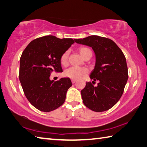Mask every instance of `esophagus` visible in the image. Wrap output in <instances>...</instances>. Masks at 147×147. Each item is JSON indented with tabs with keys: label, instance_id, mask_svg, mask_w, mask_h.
<instances>
[{
	"label": "esophagus",
	"instance_id": "obj_1",
	"mask_svg": "<svg viewBox=\"0 0 147 147\" xmlns=\"http://www.w3.org/2000/svg\"><path fill=\"white\" fill-rule=\"evenodd\" d=\"M76 81H77V79H71V83H75Z\"/></svg>",
	"mask_w": 147,
	"mask_h": 147
}]
</instances>
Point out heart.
<instances>
[{
    "mask_svg": "<svg viewBox=\"0 0 147 147\" xmlns=\"http://www.w3.org/2000/svg\"><path fill=\"white\" fill-rule=\"evenodd\" d=\"M79 51L81 55L85 58L89 55H92V51L87 47H81L79 48ZM69 51H66L62 54L60 57L61 64L63 66H66L68 64ZM88 72V69L85 67L71 66L64 71V76L71 79H79L82 76L85 75Z\"/></svg>",
    "mask_w": 147,
    "mask_h": 147,
    "instance_id": "heart-1",
    "label": "heart"
}]
</instances>
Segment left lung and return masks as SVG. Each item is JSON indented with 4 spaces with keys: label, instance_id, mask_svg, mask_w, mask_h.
<instances>
[{
    "label": "left lung",
    "instance_id": "8db88e82",
    "mask_svg": "<svg viewBox=\"0 0 147 147\" xmlns=\"http://www.w3.org/2000/svg\"><path fill=\"white\" fill-rule=\"evenodd\" d=\"M76 42L92 47L96 54V65L90 78L99 81L97 86L86 82L81 90L84 105L94 112L111 109L120 99L128 78L126 58L112 40L97 35L75 39Z\"/></svg>",
    "mask_w": 147,
    "mask_h": 147
}]
</instances>
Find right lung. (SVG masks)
Returning <instances> with one entry per match:
<instances>
[{
	"mask_svg": "<svg viewBox=\"0 0 147 147\" xmlns=\"http://www.w3.org/2000/svg\"><path fill=\"white\" fill-rule=\"evenodd\" d=\"M75 42L72 38L46 35L32 40L20 59L19 80L28 101L42 112H51L65 101L72 84L68 78L51 81L52 71L63 72L60 57Z\"/></svg>",
	"mask_w": 147,
	"mask_h": 147,
	"instance_id": "1",
	"label": "right lung"
}]
</instances>
